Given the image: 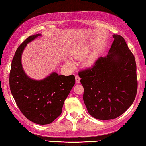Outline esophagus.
I'll use <instances>...</instances> for the list:
<instances>
[{
	"label": "esophagus",
	"instance_id": "obj_1",
	"mask_svg": "<svg viewBox=\"0 0 146 146\" xmlns=\"http://www.w3.org/2000/svg\"><path fill=\"white\" fill-rule=\"evenodd\" d=\"M75 79H76V82L77 84H79L80 82V78L79 77V76L76 75L75 76Z\"/></svg>",
	"mask_w": 146,
	"mask_h": 146
}]
</instances>
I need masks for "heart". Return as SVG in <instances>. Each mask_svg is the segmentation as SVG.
Wrapping results in <instances>:
<instances>
[{"mask_svg": "<svg viewBox=\"0 0 146 146\" xmlns=\"http://www.w3.org/2000/svg\"><path fill=\"white\" fill-rule=\"evenodd\" d=\"M90 47H89L88 44H82L77 46L73 49L72 52H71V55H72L74 58L82 59L84 58L88 55L89 52H90ZM95 60L96 55L95 54H91L86 59V60L84 62V65L86 67H91L95 62ZM66 62H67L69 66H71V67L74 66V62L71 60H66Z\"/></svg>", "mask_w": 146, "mask_h": 146, "instance_id": "1", "label": "heart"}]
</instances>
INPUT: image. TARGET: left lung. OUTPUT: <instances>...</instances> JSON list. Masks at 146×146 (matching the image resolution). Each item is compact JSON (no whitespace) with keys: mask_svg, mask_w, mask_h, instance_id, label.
Instances as JSON below:
<instances>
[{"mask_svg":"<svg viewBox=\"0 0 146 146\" xmlns=\"http://www.w3.org/2000/svg\"><path fill=\"white\" fill-rule=\"evenodd\" d=\"M113 36L107 56L78 72L88 111L102 120L114 119L126 111L134 102L138 87L135 56L122 36Z\"/></svg>","mask_w":146,"mask_h":146,"instance_id":"8db88e82","label":"left lung"}]
</instances>
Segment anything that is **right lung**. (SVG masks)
<instances>
[{
    "label": "right lung",
    "mask_w": 146,
    "mask_h": 146,
    "mask_svg": "<svg viewBox=\"0 0 146 146\" xmlns=\"http://www.w3.org/2000/svg\"><path fill=\"white\" fill-rule=\"evenodd\" d=\"M40 34L29 36L17 48L11 62L9 88L22 113L31 122L49 124L61 115L63 104L75 84V76L53 72L43 80L30 78L24 72L21 56L27 44Z\"/></svg>",
    "instance_id": "1"
}]
</instances>
